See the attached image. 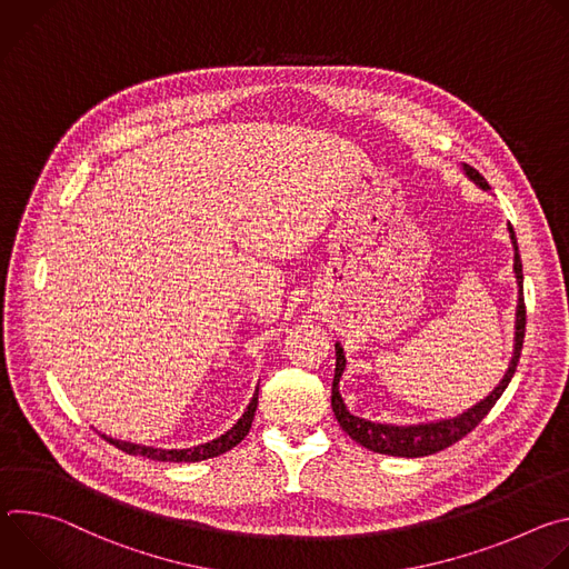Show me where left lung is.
<instances>
[{"instance_id":"left-lung-1","label":"left lung","mask_w":569,"mask_h":569,"mask_svg":"<svg viewBox=\"0 0 569 569\" xmlns=\"http://www.w3.org/2000/svg\"><path fill=\"white\" fill-rule=\"evenodd\" d=\"M463 176L475 182L479 189L491 191L489 182H486L472 167L461 164ZM509 229V238L513 246V274H516V283H518V303H516V327H513V353L509 360V367L502 376V380L498 382V387L483 396L479 402H475L472 408L463 410L457 417H446V419H435V421H423V423H405V426H396V423H380V421H369L362 417H356L347 410L345 398L340 393V378L347 371V356L340 342H336V378H333V391H331V405L336 419L340 423V428L360 446H365L367 450L380 452V455H391V457H426V455H435L452 443H457L461 437H466L486 415L491 412L493 405L498 402V398L505 393V389L509 387L518 360H520V351H522V340H525V323H527V310H525V295H522V261H520V252H518V238L511 224H507Z\"/></svg>"}]
</instances>
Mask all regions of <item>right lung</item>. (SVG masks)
Instances as JSON below:
<instances>
[{"mask_svg": "<svg viewBox=\"0 0 569 569\" xmlns=\"http://www.w3.org/2000/svg\"><path fill=\"white\" fill-rule=\"evenodd\" d=\"M257 405H259V387L254 389V396L246 408V412H242V417L224 435L216 437L213 441L191 446V448H171V450L169 448H154V446L121 441V439H114V437H108V435H103V439H108L114 448H119L128 455H141V457L154 459V461H202V459H211V457H218V455L231 450L233 446H238L242 439H246V435L250 432L252 421H254Z\"/></svg>", "mask_w": 569, "mask_h": 569, "instance_id": "obj_1", "label": "right lung"}]
</instances>
